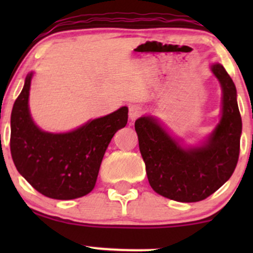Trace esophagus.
<instances>
[{"mask_svg":"<svg viewBox=\"0 0 253 253\" xmlns=\"http://www.w3.org/2000/svg\"><path fill=\"white\" fill-rule=\"evenodd\" d=\"M141 113H143V107L140 104H133L129 107V119L132 121L140 117Z\"/></svg>","mask_w":253,"mask_h":253,"instance_id":"34e87169","label":"esophagus"}]
</instances>
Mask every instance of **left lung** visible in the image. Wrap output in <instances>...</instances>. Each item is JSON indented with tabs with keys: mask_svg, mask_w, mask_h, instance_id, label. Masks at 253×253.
Here are the masks:
<instances>
[{
	"mask_svg": "<svg viewBox=\"0 0 253 253\" xmlns=\"http://www.w3.org/2000/svg\"><path fill=\"white\" fill-rule=\"evenodd\" d=\"M211 71L221 84L222 114L201 146H181L152 117L139 118L134 125L150 185L178 202L202 201L215 193L232 176L239 158L242 117L236 85L221 64H213Z\"/></svg>",
	"mask_w": 253,
	"mask_h": 253,
	"instance_id": "obj_1",
	"label": "left lung"
}]
</instances>
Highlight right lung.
Masks as SVG:
<instances>
[{
  "mask_svg": "<svg viewBox=\"0 0 253 253\" xmlns=\"http://www.w3.org/2000/svg\"><path fill=\"white\" fill-rule=\"evenodd\" d=\"M14 102L10 153L17 171L37 191L56 200L82 197L94 189L101 162L113 135L126 126L128 108L95 119L68 133L43 132L28 108L31 80Z\"/></svg>",
  "mask_w": 253,
  "mask_h": 253,
  "instance_id": "obj_1",
  "label": "right lung"
}]
</instances>
